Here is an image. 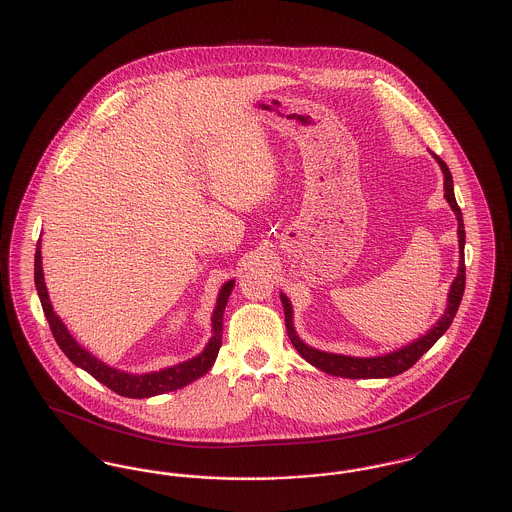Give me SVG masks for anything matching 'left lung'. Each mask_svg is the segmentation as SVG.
<instances>
[{"label":"left lung","instance_id":"1","mask_svg":"<svg viewBox=\"0 0 512 512\" xmlns=\"http://www.w3.org/2000/svg\"><path fill=\"white\" fill-rule=\"evenodd\" d=\"M432 153V151H430ZM432 157L436 159L439 169L443 172V190H445V201L449 203L451 211L457 217V238H459V272L449 288L447 293V307L445 313L439 317L438 322L426 332L422 334L418 340L411 341L395 351H390L386 355H378V357H351V355H341V353H328L322 349H315L311 345H307L301 340L295 332L293 326V307L292 301L288 299V295L280 292L282 299V307H284V315H286V328H288V336L292 341L293 347L297 349V353L309 363V365L317 366L318 370L332 374V376H340V378H391L397 376L405 370H409L411 366L436 343V341L447 332V328L451 326L453 318L459 311L461 299L464 293V222L463 213L457 205L455 199V190H453V176L449 172V167L439 159L436 153H432Z\"/></svg>","mask_w":512,"mask_h":512}]
</instances>
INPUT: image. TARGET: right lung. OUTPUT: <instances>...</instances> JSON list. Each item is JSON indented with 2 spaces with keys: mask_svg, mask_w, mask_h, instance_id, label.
Masks as SVG:
<instances>
[{
  "mask_svg": "<svg viewBox=\"0 0 512 512\" xmlns=\"http://www.w3.org/2000/svg\"><path fill=\"white\" fill-rule=\"evenodd\" d=\"M34 284H36V292L40 297L44 315L48 318L49 328L53 332V338L63 349V353L69 357V361L78 368L86 370L103 386H107L109 390L119 393L122 397L146 399L153 395L180 390V388L195 382L197 378H201L203 374H207L209 368L215 365L220 343H222V317H224V309H226L230 293L234 290L236 280H228L220 286L217 303H215V309L211 315V338L205 343V347L188 361L165 366L159 370H151V372H126L121 368L107 365L74 340L73 334L69 332V328L65 326L61 317L53 311V305L49 301L48 286H46L44 268H42V238L38 240L36 255H34Z\"/></svg>",
  "mask_w": 512,
  "mask_h": 512,
  "instance_id": "right-lung-1",
  "label": "right lung"
}]
</instances>
